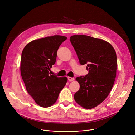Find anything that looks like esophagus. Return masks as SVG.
<instances>
[{
	"label": "esophagus",
	"mask_w": 135,
	"mask_h": 135,
	"mask_svg": "<svg viewBox=\"0 0 135 135\" xmlns=\"http://www.w3.org/2000/svg\"><path fill=\"white\" fill-rule=\"evenodd\" d=\"M74 78H72V77H70V76H68V80L69 81H72L74 80Z\"/></svg>",
	"instance_id": "34e87169"
}]
</instances>
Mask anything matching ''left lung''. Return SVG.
Masks as SVG:
<instances>
[{
    "instance_id": "8db88e82",
    "label": "left lung",
    "mask_w": 135,
    "mask_h": 135,
    "mask_svg": "<svg viewBox=\"0 0 135 135\" xmlns=\"http://www.w3.org/2000/svg\"><path fill=\"white\" fill-rule=\"evenodd\" d=\"M70 41L81 65L86 64L89 73L76 78L80 89L74 100L82 107L93 108L106 98L114 85L117 58L114 49L102 39L85 35H74Z\"/></svg>"
}]
</instances>
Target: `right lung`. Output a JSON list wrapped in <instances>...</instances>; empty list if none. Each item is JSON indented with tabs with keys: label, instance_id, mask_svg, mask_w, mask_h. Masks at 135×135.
Listing matches in <instances>:
<instances>
[{
	"label": "right lung",
	"instance_id": "1",
	"mask_svg": "<svg viewBox=\"0 0 135 135\" xmlns=\"http://www.w3.org/2000/svg\"><path fill=\"white\" fill-rule=\"evenodd\" d=\"M67 37L54 35L34 40L23 49L20 70L26 90L35 103L49 107L57 101L67 81L65 76L51 75L49 70L56 62L57 52Z\"/></svg>",
	"mask_w": 135,
	"mask_h": 135
}]
</instances>
